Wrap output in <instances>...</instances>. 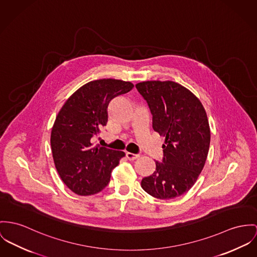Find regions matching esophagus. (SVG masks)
<instances>
[{"label": "esophagus", "mask_w": 257, "mask_h": 257, "mask_svg": "<svg viewBox=\"0 0 257 257\" xmlns=\"http://www.w3.org/2000/svg\"><path fill=\"white\" fill-rule=\"evenodd\" d=\"M126 158H128L129 160H135V159L140 158V156L132 154V153H126Z\"/></svg>", "instance_id": "esophagus-1"}]
</instances>
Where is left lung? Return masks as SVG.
I'll return each instance as SVG.
<instances>
[{
    "instance_id": "left-lung-1",
    "label": "left lung",
    "mask_w": 257,
    "mask_h": 257,
    "mask_svg": "<svg viewBox=\"0 0 257 257\" xmlns=\"http://www.w3.org/2000/svg\"><path fill=\"white\" fill-rule=\"evenodd\" d=\"M136 88L148 102L154 130L165 138L162 161H156V171L141 186L155 198L180 197L194 186L208 155L210 129L204 107L173 81H146Z\"/></svg>"
}]
</instances>
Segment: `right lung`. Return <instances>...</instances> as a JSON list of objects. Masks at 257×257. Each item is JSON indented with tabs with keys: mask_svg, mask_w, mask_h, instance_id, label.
<instances>
[{
	"mask_svg": "<svg viewBox=\"0 0 257 257\" xmlns=\"http://www.w3.org/2000/svg\"><path fill=\"white\" fill-rule=\"evenodd\" d=\"M122 80L91 81L65 101L51 133L54 162L63 183L79 196L98 194L110 181V174L123 152L93 141L107 123L110 100L133 89Z\"/></svg>",
	"mask_w": 257,
	"mask_h": 257,
	"instance_id": "1",
	"label": "right lung"
}]
</instances>
